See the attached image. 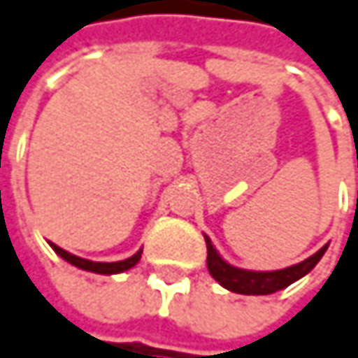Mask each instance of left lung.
<instances>
[{"instance_id":"obj_1","label":"left lung","mask_w":358,"mask_h":358,"mask_svg":"<svg viewBox=\"0 0 358 358\" xmlns=\"http://www.w3.org/2000/svg\"><path fill=\"white\" fill-rule=\"evenodd\" d=\"M205 242H207V268L213 278L221 287H225L234 293H242V295H271V293L289 287L291 282L308 275L309 271L320 262V258L324 256V252L328 248V245H324L313 256H309L308 260L293 264L289 268L271 271V273H256V271H244V268L231 266L217 254V250L213 248L211 240L207 236H205Z\"/></svg>"}]
</instances>
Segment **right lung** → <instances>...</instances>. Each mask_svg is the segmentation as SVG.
<instances>
[{
  "label": "right lung",
  "mask_w": 358,
  "mask_h": 358,
  "mask_svg": "<svg viewBox=\"0 0 358 358\" xmlns=\"http://www.w3.org/2000/svg\"><path fill=\"white\" fill-rule=\"evenodd\" d=\"M50 248H52V250H55L63 260H67L69 264H73V266H78V268H82V271L98 273V275H116V273H124V271L133 268V266L139 262L141 252H143V250H139V252H137V254H133L131 258H127V260H118V262H92V260H85V258H80V256H73V254L65 252V250H63V248H59V245L50 244Z\"/></svg>",
  "instance_id": "add662e5"
}]
</instances>
